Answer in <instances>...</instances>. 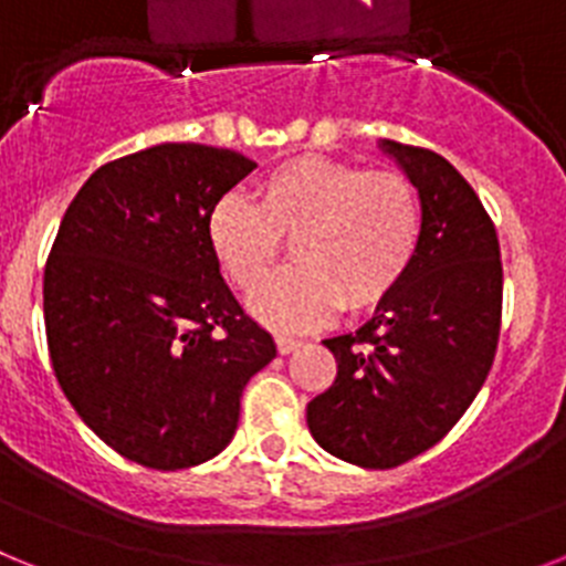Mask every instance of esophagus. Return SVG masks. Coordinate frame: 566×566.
<instances>
[{
  "instance_id": "34e87169",
  "label": "esophagus",
  "mask_w": 566,
  "mask_h": 566,
  "mask_svg": "<svg viewBox=\"0 0 566 566\" xmlns=\"http://www.w3.org/2000/svg\"><path fill=\"white\" fill-rule=\"evenodd\" d=\"M274 343H277V352L280 354H292V352H297L300 345V339H294V337H286V334H277V337H274Z\"/></svg>"
}]
</instances>
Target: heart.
Masks as SVG:
<instances>
[{"mask_svg":"<svg viewBox=\"0 0 566 566\" xmlns=\"http://www.w3.org/2000/svg\"><path fill=\"white\" fill-rule=\"evenodd\" d=\"M209 247L227 277L252 294L293 238L298 263L254 294V317L303 332L339 308L363 314L391 297L422 234L419 195L402 172H368L326 155H297L258 181V201L229 192L207 221Z\"/></svg>","mask_w":566,"mask_h":566,"instance_id":"b5f03b06","label":"heart"}]
</instances>
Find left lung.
Segmentation results:
<instances>
[{"label":"left lung","instance_id":"1","mask_svg":"<svg viewBox=\"0 0 566 566\" xmlns=\"http://www.w3.org/2000/svg\"><path fill=\"white\" fill-rule=\"evenodd\" d=\"M379 149L419 192L417 258L357 334L323 339L337 379L306 422L332 457L382 470L433 448L482 391L502 326V260L493 221L451 161L388 138Z\"/></svg>","mask_w":566,"mask_h":566}]
</instances>
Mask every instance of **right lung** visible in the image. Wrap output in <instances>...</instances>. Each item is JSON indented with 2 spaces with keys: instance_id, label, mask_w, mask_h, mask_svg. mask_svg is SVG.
<instances>
[{
  "instance_id": "obj_1",
  "label": "right lung",
  "mask_w": 566,
  "mask_h": 566,
  "mask_svg": "<svg viewBox=\"0 0 566 566\" xmlns=\"http://www.w3.org/2000/svg\"><path fill=\"white\" fill-rule=\"evenodd\" d=\"M258 164L158 144L78 189L44 266V332L64 397L90 431L155 470L232 442L249 379L277 354L221 277L209 212Z\"/></svg>"
}]
</instances>
